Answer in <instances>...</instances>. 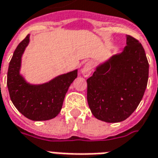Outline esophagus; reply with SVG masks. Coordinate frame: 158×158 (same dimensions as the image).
Wrapping results in <instances>:
<instances>
[{
  "instance_id": "1",
  "label": "esophagus",
  "mask_w": 158,
  "mask_h": 158,
  "mask_svg": "<svg viewBox=\"0 0 158 158\" xmlns=\"http://www.w3.org/2000/svg\"><path fill=\"white\" fill-rule=\"evenodd\" d=\"M93 68H94V64L91 62H88V63L85 64V65L83 67V69H81L82 74L84 75V77H89L91 75V73H92Z\"/></svg>"
}]
</instances>
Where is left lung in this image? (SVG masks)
<instances>
[{
  "mask_svg": "<svg viewBox=\"0 0 158 158\" xmlns=\"http://www.w3.org/2000/svg\"><path fill=\"white\" fill-rule=\"evenodd\" d=\"M148 71L143 45L127 35V45L122 52L99 64L87 79V100L93 115L107 123L127 118L143 98Z\"/></svg>",
  "mask_w": 158,
  "mask_h": 158,
  "instance_id": "obj_1",
  "label": "left lung"
}]
</instances>
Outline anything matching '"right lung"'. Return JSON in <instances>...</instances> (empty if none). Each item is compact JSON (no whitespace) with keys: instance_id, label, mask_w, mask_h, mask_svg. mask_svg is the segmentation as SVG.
<instances>
[{"instance_id":"1","label":"right lung","mask_w":158,"mask_h":158,"mask_svg":"<svg viewBox=\"0 0 158 158\" xmlns=\"http://www.w3.org/2000/svg\"><path fill=\"white\" fill-rule=\"evenodd\" d=\"M29 42L30 35L18 44L10 62L7 72L10 97L18 111L27 118L50 120L60 114L66 93L77 78L78 70L59 75L44 84H29L20 74L21 57Z\"/></svg>"}]
</instances>
